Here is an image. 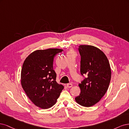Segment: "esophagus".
<instances>
[{"instance_id": "1", "label": "esophagus", "mask_w": 129, "mask_h": 129, "mask_svg": "<svg viewBox=\"0 0 129 129\" xmlns=\"http://www.w3.org/2000/svg\"><path fill=\"white\" fill-rule=\"evenodd\" d=\"M72 84H71V83H70V84H68L67 85H66V86H67L68 88H71V87H72Z\"/></svg>"}]
</instances>
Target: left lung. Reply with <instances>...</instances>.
<instances>
[{"mask_svg":"<svg viewBox=\"0 0 129 129\" xmlns=\"http://www.w3.org/2000/svg\"><path fill=\"white\" fill-rule=\"evenodd\" d=\"M81 56L80 72L87 77L79 84L81 93L75 98L80 105L89 107L98 103L106 94L111 79V69L105 54L88 45L79 47Z\"/></svg>","mask_w":129,"mask_h":129,"instance_id":"left-lung-1","label":"left lung"}]
</instances>
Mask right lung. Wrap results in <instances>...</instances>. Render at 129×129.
Segmentation results:
<instances>
[{"label": "right lung", "instance_id": "1", "mask_svg": "<svg viewBox=\"0 0 129 129\" xmlns=\"http://www.w3.org/2000/svg\"><path fill=\"white\" fill-rule=\"evenodd\" d=\"M63 50L48 49L33 52L24 60L21 73V83L31 102L42 109L53 106L64 86L56 82L53 69V58Z\"/></svg>", "mask_w": 129, "mask_h": 129}]
</instances>
